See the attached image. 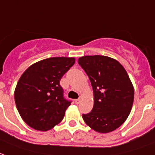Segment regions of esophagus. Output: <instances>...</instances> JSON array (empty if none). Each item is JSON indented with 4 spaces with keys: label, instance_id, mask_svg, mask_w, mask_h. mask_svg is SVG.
Masks as SVG:
<instances>
[{
    "label": "esophagus",
    "instance_id": "esophagus-1",
    "mask_svg": "<svg viewBox=\"0 0 155 155\" xmlns=\"http://www.w3.org/2000/svg\"><path fill=\"white\" fill-rule=\"evenodd\" d=\"M80 101H81V99H80V98L76 99V100H75V104H79V103H80Z\"/></svg>",
    "mask_w": 155,
    "mask_h": 155
}]
</instances>
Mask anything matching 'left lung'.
<instances>
[{
  "label": "left lung",
  "mask_w": 155,
  "mask_h": 155,
  "mask_svg": "<svg viewBox=\"0 0 155 155\" xmlns=\"http://www.w3.org/2000/svg\"><path fill=\"white\" fill-rule=\"evenodd\" d=\"M78 62L90 80L94 100L92 111L83 119L97 133L114 131L127 119L134 100L126 70L117 60L102 55L80 57Z\"/></svg>",
  "instance_id": "1"
}]
</instances>
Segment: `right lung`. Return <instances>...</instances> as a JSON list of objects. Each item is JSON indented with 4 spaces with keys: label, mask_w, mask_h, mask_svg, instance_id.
I'll use <instances>...</instances> for the list:
<instances>
[{
    "label": "right lung",
    "mask_w": 155,
    "mask_h": 155,
    "mask_svg": "<svg viewBox=\"0 0 155 155\" xmlns=\"http://www.w3.org/2000/svg\"><path fill=\"white\" fill-rule=\"evenodd\" d=\"M75 62V58H49L22 73L15 100L20 116L29 127L48 131L62 121L71 101L64 98L60 80Z\"/></svg>",
    "instance_id": "add662e5"
}]
</instances>
